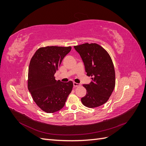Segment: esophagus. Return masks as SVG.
<instances>
[{"mask_svg":"<svg viewBox=\"0 0 146 146\" xmlns=\"http://www.w3.org/2000/svg\"><path fill=\"white\" fill-rule=\"evenodd\" d=\"M73 85H74V87H78V86H80V83H76V82H74Z\"/></svg>","mask_w":146,"mask_h":146,"instance_id":"obj_1","label":"esophagus"}]
</instances>
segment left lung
Wrapping results in <instances>:
<instances>
[{"label":"left lung","mask_w":146,"mask_h":146,"mask_svg":"<svg viewBox=\"0 0 146 146\" xmlns=\"http://www.w3.org/2000/svg\"><path fill=\"white\" fill-rule=\"evenodd\" d=\"M80 54L88 76L92 82L84 84L86 94L81 99L88 108H96L107 102L115 86V70L108 53L96 43L74 46Z\"/></svg>","instance_id":"obj_1"}]
</instances>
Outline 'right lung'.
I'll return each instance as SVG.
<instances>
[{"label": "right lung", "mask_w": 146, "mask_h": 146, "mask_svg": "<svg viewBox=\"0 0 146 146\" xmlns=\"http://www.w3.org/2000/svg\"><path fill=\"white\" fill-rule=\"evenodd\" d=\"M70 50V46L41 47L30 60L28 89L35 102L46 113L60 110L72 91V81L63 83L56 81L54 77L61 61Z\"/></svg>", "instance_id": "obj_1"}]
</instances>
